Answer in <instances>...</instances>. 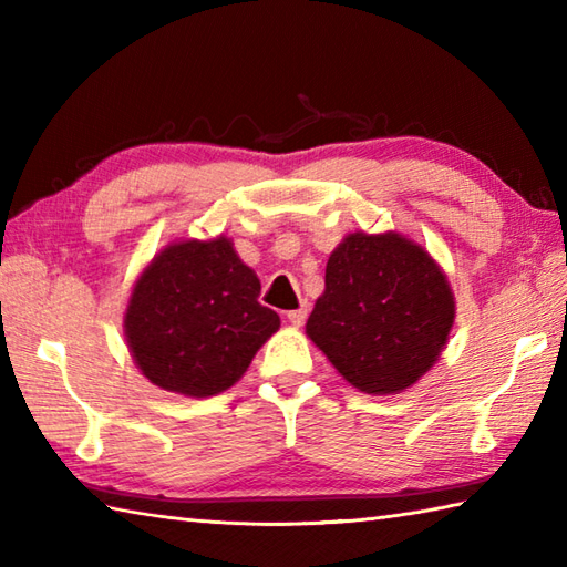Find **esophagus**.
Masks as SVG:
<instances>
[{
	"label": "esophagus",
	"instance_id": "34e87169",
	"mask_svg": "<svg viewBox=\"0 0 567 567\" xmlns=\"http://www.w3.org/2000/svg\"><path fill=\"white\" fill-rule=\"evenodd\" d=\"M307 315H309V309H307V305H302L299 309L287 311V319H290L292 327H302V323L307 321Z\"/></svg>",
	"mask_w": 567,
	"mask_h": 567
}]
</instances>
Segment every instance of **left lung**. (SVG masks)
I'll return each instance as SVG.
<instances>
[{"mask_svg":"<svg viewBox=\"0 0 567 567\" xmlns=\"http://www.w3.org/2000/svg\"><path fill=\"white\" fill-rule=\"evenodd\" d=\"M453 321L449 275L424 246L353 231L329 256L307 336L355 390L400 394L441 358Z\"/></svg>","mask_w":567,"mask_h":567,"instance_id":"8db88e82","label":"left lung"}]
</instances>
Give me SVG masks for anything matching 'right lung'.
<instances>
[{"label": "right lung", "mask_w": 567, "mask_h": 567, "mask_svg": "<svg viewBox=\"0 0 567 567\" xmlns=\"http://www.w3.org/2000/svg\"><path fill=\"white\" fill-rule=\"evenodd\" d=\"M260 280L234 240L175 238L136 277L124 311L128 353L155 388L214 396L248 370L280 317L258 302Z\"/></svg>", "instance_id": "1"}]
</instances>
